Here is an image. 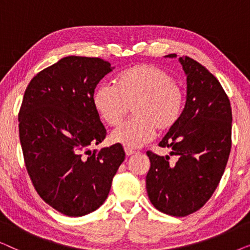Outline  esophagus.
I'll use <instances>...</instances> for the list:
<instances>
[{"label": "esophagus", "mask_w": 250, "mask_h": 250, "mask_svg": "<svg viewBox=\"0 0 250 250\" xmlns=\"http://www.w3.org/2000/svg\"><path fill=\"white\" fill-rule=\"evenodd\" d=\"M125 153H126V156H133V155H135L136 151H134V150H132V149L125 148Z\"/></svg>", "instance_id": "obj_1"}]
</instances>
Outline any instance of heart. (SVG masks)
<instances>
[{
	"label": "heart",
	"mask_w": 250,
	"mask_h": 250,
	"mask_svg": "<svg viewBox=\"0 0 250 250\" xmlns=\"http://www.w3.org/2000/svg\"><path fill=\"white\" fill-rule=\"evenodd\" d=\"M95 110L105 124L117 126L132 104V115L111 133V141L126 148H140L155 135L179 121L184 95L181 87L162 68L149 63L123 70L114 85L102 84L93 94Z\"/></svg>",
	"instance_id": "heart-1"
}]
</instances>
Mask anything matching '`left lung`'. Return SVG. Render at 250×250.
Instances as JSON below:
<instances>
[{"label": "left lung", "instance_id": "1", "mask_svg": "<svg viewBox=\"0 0 250 250\" xmlns=\"http://www.w3.org/2000/svg\"><path fill=\"white\" fill-rule=\"evenodd\" d=\"M176 58V54H168ZM180 63L187 76V101L179 121L159 142L170 156L146 152V186L157 209L183 217L200 209L216 190L231 150L232 111L227 93L203 64L189 57Z\"/></svg>", "mask_w": 250, "mask_h": 250}]
</instances>
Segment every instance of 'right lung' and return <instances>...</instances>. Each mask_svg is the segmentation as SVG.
<instances>
[{
  "label": "right lung",
  "instance_id": "obj_1",
  "mask_svg": "<svg viewBox=\"0 0 250 250\" xmlns=\"http://www.w3.org/2000/svg\"><path fill=\"white\" fill-rule=\"evenodd\" d=\"M112 69L100 58H62L40 71L23 95L19 136L27 172L40 197L67 216L98 209L125 159L118 143L90 149L107 134L92 99Z\"/></svg>",
  "mask_w": 250,
  "mask_h": 250
}]
</instances>
